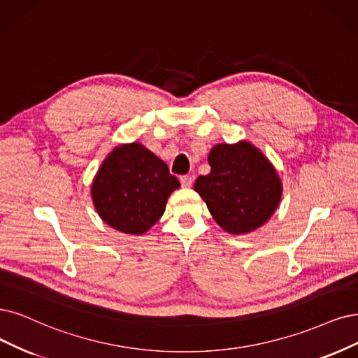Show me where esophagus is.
<instances>
[{
    "mask_svg": "<svg viewBox=\"0 0 358 358\" xmlns=\"http://www.w3.org/2000/svg\"><path fill=\"white\" fill-rule=\"evenodd\" d=\"M180 181H181V186H182V187L189 189V187H192V184H193V177H192V176H182V177L180 178Z\"/></svg>",
    "mask_w": 358,
    "mask_h": 358,
    "instance_id": "1",
    "label": "esophagus"
}]
</instances>
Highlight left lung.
<instances>
[{
    "label": "left lung",
    "mask_w": 358,
    "mask_h": 358,
    "mask_svg": "<svg viewBox=\"0 0 358 358\" xmlns=\"http://www.w3.org/2000/svg\"><path fill=\"white\" fill-rule=\"evenodd\" d=\"M210 172L197 177L194 192L218 226L248 234L266 224L280 203L283 186L274 165L246 140L221 143L208 155Z\"/></svg>",
    "instance_id": "1"
}]
</instances>
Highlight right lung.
Returning a JSON list of instances; mask_svg holds the SVG:
<instances>
[{"instance_id": "right-lung-1", "label": "right lung", "mask_w": 358, "mask_h": 358, "mask_svg": "<svg viewBox=\"0 0 358 358\" xmlns=\"http://www.w3.org/2000/svg\"><path fill=\"white\" fill-rule=\"evenodd\" d=\"M180 189L166 164L138 141L124 143L106 156L91 184L92 203L112 229L141 236L165 213L168 197Z\"/></svg>"}]
</instances>
